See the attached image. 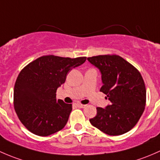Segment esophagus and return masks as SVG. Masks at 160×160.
<instances>
[{"label":"esophagus","instance_id":"obj_1","mask_svg":"<svg viewBox=\"0 0 160 160\" xmlns=\"http://www.w3.org/2000/svg\"><path fill=\"white\" fill-rule=\"evenodd\" d=\"M77 106L79 107V108H85V105H83V104H81V103H77Z\"/></svg>","mask_w":160,"mask_h":160}]
</instances>
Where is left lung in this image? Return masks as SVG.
Returning a JSON list of instances; mask_svg holds the SVG:
<instances>
[{"label": "left lung", "mask_w": 160, "mask_h": 160, "mask_svg": "<svg viewBox=\"0 0 160 160\" xmlns=\"http://www.w3.org/2000/svg\"><path fill=\"white\" fill-rule=\"evenodd\" d=\"M102 74L103 85L100 92L107 95L110 105L97 107L91 124L109 136L127 132L136 125L146 102V90L140 72L132 65L116 55L88 58Z\"/></svg>", "instance_id": "8db88e82"}]
</instances>
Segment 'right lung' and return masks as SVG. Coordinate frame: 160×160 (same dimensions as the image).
<instances>
[{
	"label": "right lung",
	"instance_id": "right-lung-1",
	"mask_svg": "<svg viewBox=\"0 0 160 160\" xmlns=\"http://www.w3.org/2000/svg\"><path fill=\"white\" fill-rule=\"evenodd\" d=\"M85 60L86 57L44 55L21 71L14 85V106L26 129L48 136L65 127L72 105L56 99V91L65 83L69 71Z\"/></svg>",
	"mask_w": 160,
	"mask_h": 160
}]
</instances>
